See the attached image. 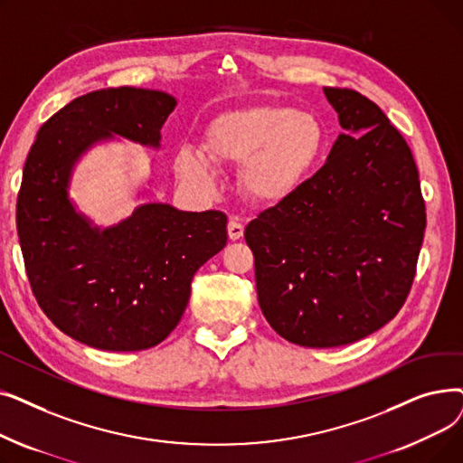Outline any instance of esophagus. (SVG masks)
I'll use <instances>...</instances> for the list:
<instances>
[{"label":"esophagus","instance_id":"obj_1","mask_svg":"<svg viewBox=\"0 0 463 463\" xmlns=\"http://www.w3.org/2000/svg\"><path fill=\"white\" fill-rule=\"evenodd\" d=\"M227 231H229V238L231 240H240L241 236H244V225H241L238 219H234V217L229 222Z\"/></svg>","mask_w":463,"mask_h":463}]
</instances>
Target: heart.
I'll return each instance as SVG.
<instances>
[{"label":"heart","instance_id":"obj_1","mask_svg":"<svg viewBox=\"0 0 463 463\" xmlns=\"http://www.w3.org/2000/svg\"><path fill=\"white\" fill-rule=\"evenodd\" d=\"M325 146L321 119L285 105H257L215 116L204 129L207 159L182 148L175 166L178 176L201 189L215 184L210 161L241 165V191L257 204H281L300 189Z\"/></svg>","mask_w":463,"mask_h":463}]
</instances>
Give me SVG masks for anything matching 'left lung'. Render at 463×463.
I'll return each instance as SVG.
<instances>
[{
  "mask_svg": "<svg viewBox=\"0 0 463 463\" xmlns=\"http://www.w3.org/2000/svg\"><path fill=\"white\" fill-rule=\"evenodd\" d=\"M345 129L326 163L246 227L259 306L302 347H339L394 319L417 274L426 229L409 144L368 97L325 88Z\"/></svg>",
  "mask_w": 463,
  "mask_h": 463,
  "instance_id": "left-lung-1",
  "label": "left lung"
}]
</instances>
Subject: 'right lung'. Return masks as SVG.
Wrapping results in <instances>:
<instances>
[{
	"label": "right lung",
	"mask_w": 463,
	"mask_h": 463,
	"mask_svg": "<svg viewBox=\"0 0 463 463\" xmlns=\"http://www.w3.org/2000/svg\"><path fill=\"white\" fill-rule=\"evenodd\" d=\"M176 99L165 91L107 88L48 118L26 157L16 231L33 297L63 334L95 349H150L176 328L191 281L227 244V215L138 206L99 231L67 199L71 168L112 133L159 146Z\"/></svg>",
	"instance_id": "add662e5"
}]
</instances>
